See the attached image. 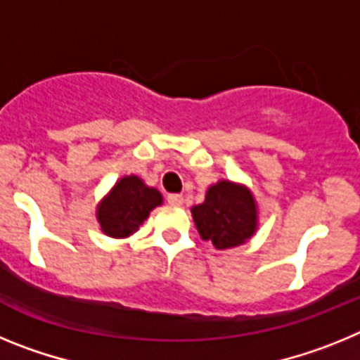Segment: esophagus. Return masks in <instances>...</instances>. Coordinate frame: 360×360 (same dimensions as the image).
I'll use <instances>...</instances> for the list:
<instances>
[{"mask_svg":"<svg viewBox=\"0 0 360 360\" xmlns=\"http://www.w3.org/2000/svg\"><path fill=\"white\" fill-rule=\"evenodd\" d=\"M167 203H171V205H182L184 196L182 195H167Z\"/></svg>","mask_w":360,"mask_h":360,"instance_id":"obj_1","label":"esophagus"}]
</instances>
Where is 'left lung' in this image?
Listing matches in <instances>:
<instances>
[{"label": "left lung", "instance_id": "8db88e82", "mask_svg": "<svg viewBox=\"0 0 360 360\" xmlns=\"http://www.w3.org/2000/svg\"><path fill=\"white\" fill-rule=\"evenodd\" d=\"M202 240L214 249L238 247L252 238L257 229V205L249 187L219 180L211 186L205 202L191 209Z\"/></svg>", "mask_w": 360, "mask_h": 360}]
</instances>
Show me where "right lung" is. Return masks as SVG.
I'll return each mask as SVG.
<instances>
[{
  "label": "right lung",
  "instance_id": "1",
  "mask_svg": "<svg viewBox=\"0 0 360 360\" xmlns=\"http://www.w3.org/2000/svg\"><path fill=\"white\" fill-rule=\"evenodd\" d=\"M162 203L160 191L148 187L142 178L122 176L97 207L101 231L111 238H128L139 231L149 212Z\"/></svg>",
  "mask_w": 360,
  "mask_h": 360
}]
</instances>
